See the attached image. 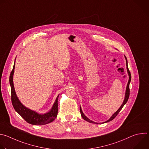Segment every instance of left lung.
I'll use <instances>...</instances> for the list:
<instances>
[{"mask_svg":"<svg viewBox=\"0 0 149 149\" xmlns=\"http://www.w3.org/2000/svg\"><path fill=\"white\" fill-rule=\"evenodd\" d=\"M125 60H126V66H127V72H128V74H129V81H128V84H127V87H126V90H125V98H124V101L122 104V105H121V107L119 108V109L110 118L109 120H108L107 121H106L105 122H103L102 123H107V122H109L111 120H113L117 116V114L119 113V112L121 111V110L122 109V108L123 107V106L126 104V102H127V101H128L129 100V95H130V88H129V86H130V81H131V74H130V72L129 70V68H128V64H127V59L126 58V57L125 56ZM80 112H81V116L83 118L84 120H86L88 122H90V123H94V124H100V123H95V122H94L91 120H90L88 118H87L86 116L84 115V114L83 113L82 110H81V106H80Z\"/></svg>","mask_w":149,"mask_h":149,"instance_id":"1","label":"left lung"}]
</instances>
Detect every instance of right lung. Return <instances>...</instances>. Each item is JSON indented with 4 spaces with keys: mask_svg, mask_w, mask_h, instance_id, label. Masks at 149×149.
I'll return each instance as SVG.
<instances>
[{
    "mask_svg": "<svg viewBox=\"0 0 149 149\" xmlns=\"http://www.w3.org/2000/svg\"><path fill=\"white\" fill-rule=\"evenodd\" d=\"M15 61L12 71L9 77V82L11 87V100L12 103L15 111L22 117L27 123L33 125H45L53 121L58 114V100L59 95L57 96L55 101L51 110L47 113L40 114L32 111L26 107L20 102L16 96L13 82V75L15 70Z\"/></svg>",
    "mask_w": 149,
    "mask_h": 149,
    "instance_id": "right-lung-1",
    "label": "right lung"
}]
</instances>
